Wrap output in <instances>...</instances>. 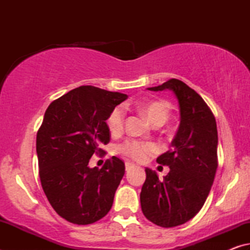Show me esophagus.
<instances>
[{
	"instance_id": "esophagus-1",
	"label": "esophagus",
	"mask_w": 250,
	"mask_h": 250,
	"mask_svg": "<svg viewBox=\"0 0 250 250\" xmlns=\"http://www.w3.org/2000/svg\"><path fill=\"white\" fill-rule=\"evenodd\" d=\"M134 166L132 163H130V162H125V170L126 171H129V170H131V168H132Z\"/></svg>"
}]
</instances>
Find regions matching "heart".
Returning a JSON list of instances; mask_svg holds the SVG:
<instances>
[{"mask_svg": "<svg viewBox=\"0 0 250 250\" xmlns=\"http://www.w3.org/2000/svg\"><path fill=\"white\" fill-rule=\"evenodd\" d=\"M138 108L145 115L152 125H162L166 124L170 116V105L162 100H149L138 104ZM125 109L122 105L113 108L107 117V125L110 132L119 133L124 129ZM118 151L129 158L142 161L147 155L154 153L155 147L147 142L137 140H126L118 146Z\"/></svg>", "mask_w": 250, "mask_h": 250, "instance_id": "obj_1", "label": "heart"}]
</instances>
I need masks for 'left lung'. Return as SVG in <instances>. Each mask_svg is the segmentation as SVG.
<instances>
[{
    "instance_id": "obj_1",
    "label": "left lung",
    "mask_w": 250,
    "mask_h": 250,
    "mask_svg": "<svg viewBox=\"0 0 250 250\" xmlns=\"http://www.w3.org/2000/svg\"><path fill=\"white\" fill-rule=\"evenodd\" d=\"M152 91L172 90L180 104L181 122L171 149L156 162L170 167L163 180L150 168L140 193L142 213L155 225L175 227L193 218L208 196L218 167L216 120L195 90L172 78Z\"/></svg>"
}]
</instances>
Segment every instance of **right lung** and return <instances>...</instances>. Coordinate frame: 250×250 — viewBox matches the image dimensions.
I'll return each instance as SVG.
<instances>
[{
  "label": "right lung",
  "mask_w": 250,
  "mask_h": 250,
  "mask_svg": "<svg viewBox=\"0 0 250 250\" xmlns=\"http://www.w3.org/2000/svg\"><path fill=\"white\" fill-rule=\"evenodd\" d=\"M128 96L80 86L54 100L37 131L42 188L55 211L73 224L88 225L108 214L125 163L117 156L89 167L94 154L110 141L107 117Z\"/></svg>",
  "instance_id": "add662e5"
}]
</instances>
